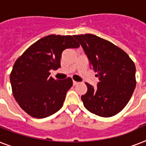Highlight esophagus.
<instances>
[{"label": "esophagus", "mask_w": 146, "mask_h": 146, "mask_svg": "<svg viewBox=\"0 0 146 146\" xmlns=\"http://www.w3.org/2000/svg\"><path fill=\"white\" fill-rule=\"evenodd\" d=\"M73 86H76V85H77V84H78V82H76V81H73Z\"/></svg>", "instance_id": "esophagus-1"}]
</instances>
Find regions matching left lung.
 <instances>
[{"instance_id": "obj_1", "label": "left lung", "mask_w": 146, "mask_h": 146, "mask_svg": "<svg viewBox=\"0 0 146 146\" xmlns=\"http://www.w3.org/2000/svg\"><path fill=\"white\" fill-rule=\"evenodd\" d=\"M84 50L90 67L99 78L97 87L89 83L81 96L85 108L109 117L121 111L136 88V66L129 55L113 43L92 34L73 35Z\"/></svg>"}]
</instances>
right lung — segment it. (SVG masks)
I'll list each match as a JSON object with an SVG mask.
<instances>
[{
	"mask_svg": "<svg viewBox=\"0 0 146 146\" xmlns=\"http://www.w3.org/2000/svg\"><path fill=\"white\" fill-rule=\"evenodd\" d=\"M79 47L72 35H50L32 44L16 60L10 80L13 95L24 111L44 118L61 108L73 80H56L49 76V71L60 67L65 49Z\"/></svg>",
	"mask_w": 146,
	"mask_h": 146,
	"instance_id": "right-lung-1",
	"label": "right lung"
}]
</instances>
